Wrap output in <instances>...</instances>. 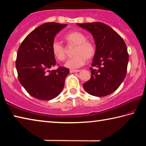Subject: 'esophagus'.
<instances>
[{
	"label": "esophagus",
	"mask_w": 146,
	"mask_h": 146,
	"mask_svg": "<svg viewBox=\"0 0 146 146\" xmlns=\"http://www.w3.org/2000/svg\"><path fill=\"white\" fill-rule=\"evenodd\" d=\"M80 70H70V73H77L79 72Z\"/></svg>",
	"instance_id": "1"
}]
</instances>
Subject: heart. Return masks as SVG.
I'll return each instance as SVG.
<instances>
[{
	"label": "heart",
	"instance_id": "b5f03b06",
	"mask_svg": "<svg viewBox=\"0 0 146 146\" xmlns=\"http://www.w3.org/2000/svg\"><path fill=\"white\" fill-rule=\"evenodd\" d=\"M64 38L69 44L75 45L73 57L69 58L65 63V66L68 68L76 69L84 65L88 58H91L95 55L96 47L95 44L90 40H86V36L82 32L71 31L66 34ZM51 50L55 57L60 61L65 60L66 49L60 42L54 40L51 44Z\"/></svg>",
	"mask_w": 146,
	"mask_h": 146
}]
</instances>
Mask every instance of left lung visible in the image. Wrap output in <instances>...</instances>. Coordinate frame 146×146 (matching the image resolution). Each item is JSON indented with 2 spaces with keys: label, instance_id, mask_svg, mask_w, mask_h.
Instances as JSON below:
<instances>
[{
  "label": "left lung",
  "instance_id": "left-lung-1",
  "mask_svg": "<svg viewBox=\"0 0 146 146\" xmlns=\"http://www.w3.org/2000/svg\"><path fill=\"white\" fill-rule=\"evenodd\" d=\"M92 34L96 45L90 80L83 84L87 93L105 97L117 90L127 73L129 55L123 38L102 23L77 24ZM97 67V69L93 67Z\"/></svg>",
  "mask_w": 146,
  "mask_h": 146
}]
</instances>
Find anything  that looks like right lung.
<instances>
[{"instance_id": "add662e5", "label": "right lung", "mask_w": 146, "mask_h": 146, "mask_svg": "<svg viewBox=\"0 0 146 146\" xmlns=\"http://www.w3.org/2000/svg\"><path fill=\"white\" fill-rule=\"evenodd\" d=\"M67 24L47 23L35 29L19 46L16 69L20 83L29 95L42 100H49L61 93L69 69L56 65L51 44L56 34ZM49 73H48V72Z\"/></svg>"}]
</instances>
